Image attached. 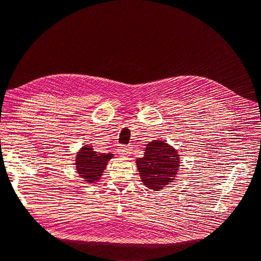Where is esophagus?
Segmentation results:
<instances>
[{
  "mask_svg": "<svg viewBox=\"0 0 261 261\" xmlns=\"http://www.w3.org/2000/svg\"><path fill=\"white\" fill-rule=\"evenodd\" d=\"M117 152L121 156H127L130 155L132 153V150L129 147H125V146H121L120 148L117 149Z\"/></svg>",
  "mask_w": 261,
  "mask_h": 261,
  "instance_id": "obj_1",
  "label": "esophagus"
}]
</instances>
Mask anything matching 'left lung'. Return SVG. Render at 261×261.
<instances>
[{
	"mask_svg": "<svg viewBox=\"0 0 261 261\" xmlns=\"http://www.w3.org/2000/svg\"><path fill=\"white\" fill-rule=\"evenodd\" d=\"M179 154L165 140H152L146 146L144 156L138 158L136 165L140 179L149 189L160 191L174 181L178 175Z\"/></svg>",
	"mask_w": 261,
	"mask_h": 261,
	"instance_id": "obj_1",
	"label": "left lung"
}]
</instances>
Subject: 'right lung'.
<instances>
[{"label": "right lung", "mask_w": 261, "mask_h": 261, "mask_svg": "<svg viewBox=\"0 0 261 261\" xmlns=\"http://www.w3.org/2000/svg\"><path fill=\"white\" fill-rule=\"evenodd\" d=\"M113 155V153L96 152L90 144L85 145L76 153L75 165L78 175L86 183H96L105 173L108 162Z\"/></svg>", "instance_id": "right-lung-1"}]
</instances>
